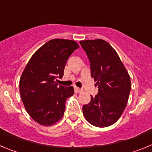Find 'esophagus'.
<instances>
[{"mask_svg":"<svg viewBox=\"0 0 152 152\" xmlns=\"http://www.w3.org/2000/svg\"><path fill=\"white\" fill-rule=\"evenodd\" d=\"M75 93H81L83 91L82 89L77 88V87H75Z\"/></svg>","mask_w":152,"mask_h":152,"instance_id":"1","label":"esophagus"}]
</instances>
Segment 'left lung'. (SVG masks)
<instances>
[{
  "label": "left lung",
  "instance_id": "obj_1",
  "mask_svg": "<svg viewBox=\"0 0 152 152\" xmlns=\"http://www.w3.org/2000/svg\"><path fill=\"white\" fill-rule=\"evenodd\" d=\"M91 63V77L98 86V94L83 106L87 121L96 127H107L121 116L129 100L131 80L117 52L100 39L80 41Z\"/></svg>",
  "mask_w": 152,
  "mask_h": 152
}]
</instances>
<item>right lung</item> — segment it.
<instances>
[{"label": "right lung", "mask_w": 152, "mask_h": 152, "mask_svg": "<svg viewBox=\"0 0 152 152\" xmlns=\"http://www.w3.org/2000/svg\"><path fill=\"white\" fill-rule=\"evenodd\" d=\"M79 48L75 41L54 39L31 57L20 79L21 100L30 117L42 126H52L64 115L73 87L58 85L69 56Z\"/></svg>", "instance_id": "right-lung-1"}]
</instances>
